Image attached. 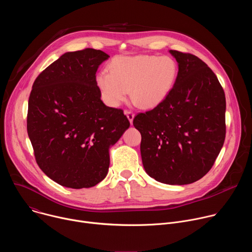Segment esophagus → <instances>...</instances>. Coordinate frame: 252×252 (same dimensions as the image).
Instances as JSON below:
<instances>
[{
    "label": "esophagus",
    "instance_id": "obj_1",
    "mask_svg": "<svg viewBox=\"0 0 252 252\" xmlns=\"http://www.w3.org/2000/svg\"><path fill=\"white\" fill-rule=\"evenodd\" d=\"M125 114L126 115V117H127V119H128L129 123L131 124V123H132V121H133V118H134V113H133V112H131V111L126 110V111L125 112Z\"/></svg>",
    "mask_w": 252,
    "mask_h": 252
}]
</instances>
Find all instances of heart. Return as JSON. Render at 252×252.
I'll list each match as a JSON object with an SVG mask.
<instances>
[{"mask_svg": "<svg viewBox=\"0 0 252 252\" xmlns=\"http://www.w3.org/2000/svg\"><path fill=\"white\" fill-rule=\"evenodd\" d=\"M177 64L168 56H121L101 70L96 84L107 104L118 106L130 91L132 101L145 109L159 104L171 91L177 76Z\"/></svg>", "mask_w": 252, "mask_h": 252, "instance_id": "b5f03b06", "label": "heart"}]
</instances>
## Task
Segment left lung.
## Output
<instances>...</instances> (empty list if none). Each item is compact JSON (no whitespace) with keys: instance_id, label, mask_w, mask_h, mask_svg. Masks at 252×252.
I'll use <instances>...</instances> for the list:
<instances>
[{"instance_id":"1","label":"left lung","mask_w":252,"mask_h":252,"mask_svg":"<svg viewBox=\"0 0 252 252\" xmlns=\"http://www.w3.org/2000/svg\"><path fill=\"white\" fill-rule=\"evenodd\" d=\"M178 63L175 83L155 109L139 113L147 173L166 185H189L214 164L225 139V94L212 69L196 56L171 50Z\"/></svg>"}]
</instances>
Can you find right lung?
I'll return each mask as SVG.
<instances>
[{
  "instance_id": "obj_1",
  "label": "right lung",
  "mask_w": 252,
  "mask_h": 252,
  "mask_svg": "<svg viewBox=\"0 0 252 252\" xmlns=\"http://www.w3.org/2000/svg\"><path fill=\"white\" fill-rule=\"evenodd\" d=\"M100 50L63 54L37 77L29 97L27 130L40 168L57 184L92 188L105 177L109 148L128 128L122 109L106 106L96 84Z\"/></svg>"
}]
</instances>
